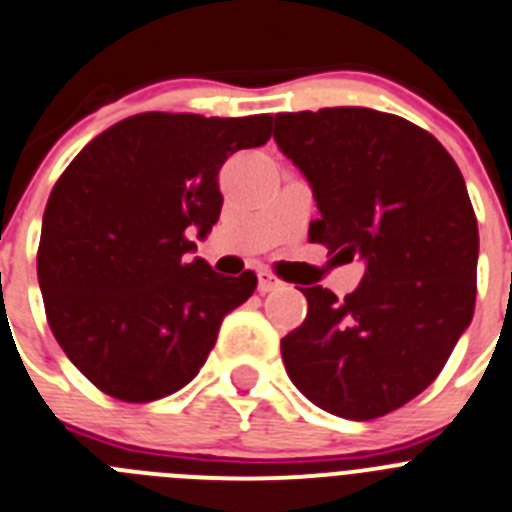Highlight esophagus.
I'll return each instance as SVG.
<instances>
[{"instance_id":"esophagus-1","label":"esophagus","mask_w":512,"mask_h":512,"mask_svg":"<svg viewBox=\"0 0 512 512\" xmlns=\"http://www.w3.org/2000/svg\"><path fill=\"white\" fill-rule=\"evenodd\" d=\"M280 288V280L273 278L270 273H260L257 275V290L260 293H273V290Z\"/></svg>"}]
</instances>
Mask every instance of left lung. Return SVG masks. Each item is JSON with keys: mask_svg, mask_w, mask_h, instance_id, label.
Returning a JSON list of instances; mask_svg holds the SVG:
<instances>
[{"mask_svg": "<svg viewBox=\"0 0 512 512\" xmlns=\"http://www.w3.org/2000/svg\"><path fill=\"white\" fill-rule=\"evenodd\" d=\"M273 137L316 199L308 237L365 262L347 298L301 288L285 370L326 413L385 416L436 380L472 321L480 232L462 173L434 135L365 107L275 114Z\"/></svg>", "mask_w": 512, "mask_h": 512, "instance_id": "left-lung-1", "label": "left lung"}]
</instances>
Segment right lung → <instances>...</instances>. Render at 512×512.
Returning a JSON list of instances; mask_svg holds the SVG:
<instances>
[{
  "instance_id": "obj_1",
  "label": "right lung",
  "mask_w": 512,
  "mask_h": 512,
  "mask_svg": "<svg viewBox=\"0 0 512 512\" xmlns=\"http://www.w3.org/2000/svg\"><path fill=\"white\" fill-rule=\"evenodd\" d=\"M270 114L147 112L101 132L58 178L43 214L38 283L48 324L101 393L150 403L199 375L255 273L211 270L188 234L222 211L219 168L270 140Z\"/></svg>"
}]
</instances>
